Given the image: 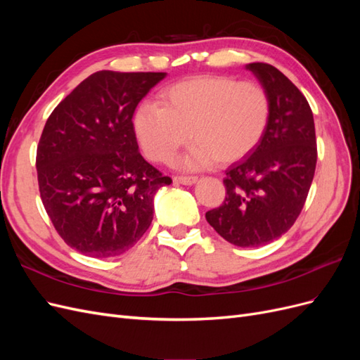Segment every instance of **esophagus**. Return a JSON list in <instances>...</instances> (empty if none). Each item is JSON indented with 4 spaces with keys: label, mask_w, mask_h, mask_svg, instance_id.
Here are the masks:
<instances>
[{
    "label": "esophagus",
    "mask_w": 360,
    "mask_h": 360,
    "mask_svg": "<svg viewBox=\"0 0 360 360\" xmlns=\"http://www.w3.org/2000/svg\"><path fill=\"white\" fill-rule=\"evenodd\" d=\"M198 179L195 176H176L174 177V183L179 184H193Z\"/></svg>",
    "instance_id": "34e87169"
}]
</instances>
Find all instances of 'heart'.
Segmentation results:
<instances>
[{
  "label": "heart",
  "mask_w": 360,
  "mask_h": 360,
  "mask_svg": "<svg viewBox=\"0 0 360 360\" xmlns=\"http://www.w3.org/2000/svg\"><path fill=\"white\" fill-rule=\"evenodd\" d=\"M270 115L266 90L230 76H198L163 90L159 105L146 102L134 115L135 135L146 156L165 163L188 143V168L243 159L263 138Z\"/></svg>",
  "instance_id": "obj_1"
}]
</instances>
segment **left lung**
<instances>
[{
  "mask_svg": "<svg viewBox=\"0 0 360 360\" xmlns=\"http://www.w3.org/2000/svg\"><path fill=\"white\" fill-rule=\"evenodd\" d=\"M269 96L266 132L250 156L226 169V195L205 219L226 242L257 248L276 240L299 217L317 165L311 106L287 76L267 63L246 66Z\"/></svg>",
  "mask_w": 360,
  "mask_h": 360,
  "instance_id": "obj_1",
  "label": "left lung"
}]
</instances>
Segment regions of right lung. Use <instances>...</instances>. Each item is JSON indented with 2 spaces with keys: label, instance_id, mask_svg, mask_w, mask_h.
I'll use <instances>...</instances> for the list:
<instances>
[{
  "label": "right lung",
  "instance_id": "obj_1",
  "mask_svg": "<svg viewBox=\"0 0 360 360\" xmlns=\"http://www.w3.org/2000/svg\"><path fill=\"white\" fill-rule=\"evenodd\" d=\"M163 72L90 75L49 115L37 146L40 198L78 252L110 258L153 221V198L172 180L141 156L132 117Z\"/></svg>",
  "mask_w": 360,
  "mask_h": 360
}]
</instances>
